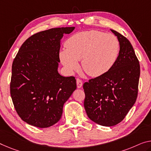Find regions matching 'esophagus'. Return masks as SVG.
I'll return each mask as SVG.
<instances>
[{
  "instance_id": "esophagus-1",
  "label": "esophagus",
  "mask_w": 151,
  "mask_h": 151,
  "mask_svg": "<svg viewBox=\"0 0 151 151\" xmlns=\"http://www.w3.org/2000/svg\"><path fill=\"white\" fill-rule=\"evenodd\" d=\"M76 83H77V87L78 88H82V85H83L82 81L80 79L77 78V79H76Z\"/></svg>"
}]
</instances>
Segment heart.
Segmentation results:
<instances>
[{"mask_svg":"<svg viewBox=\"0 0 151 151\" xmlns=\"http://www.w3.org/2000/svg\"><path fill=\"white\" fill-rule=\"evenodd\" d=\"M66 49L59 52L63 65L69 71L79 68L82 60L83 69L92 77L106 73L114 65L119 56L120 45L111 34L91 30L78 32L67 39Z\"/></svg>","mask_w":151,"mask_h":151,"instance_id":"1","label":"heart"}]
</instances>
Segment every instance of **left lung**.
<instances>
[{
	"mask_svg": "<svg viewBox=\"0 0 151 151\" xmlns=\"http://www.w3.org/2000/svg\"><path fill=\"white\" fill-rule=\"evenodd\" d=\"M119 40V56L114 65L103 75L83 84V105L90 119L101 126H113L121 122L138 96L140 64L130 42L115 30Z\"/></svg>",
	"mask_w": 151,
	"mask_h": 151,
	"instance_id": "1",
	"label": "left lung"
}]
</instances>
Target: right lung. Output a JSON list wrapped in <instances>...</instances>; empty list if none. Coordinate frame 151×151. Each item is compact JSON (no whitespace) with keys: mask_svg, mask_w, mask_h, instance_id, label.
<instances>
[{"mask_svg":"<svg viewBox=\"0 0 151 151\" xmlns=\"http://www.w3.org/2000/svg\"><path fill=\"white\" fill-rule=\"evenodd\" d=\"M75 27L40 32L21 46L12 65L10 93L23 121L44 128L61 119L64 103L76 89L75 77L57 71L60 41Z\"/></svg>","mask_w":151,"mask_h":151,"instance_id":"1","label":"right lung"}]
</instances>
